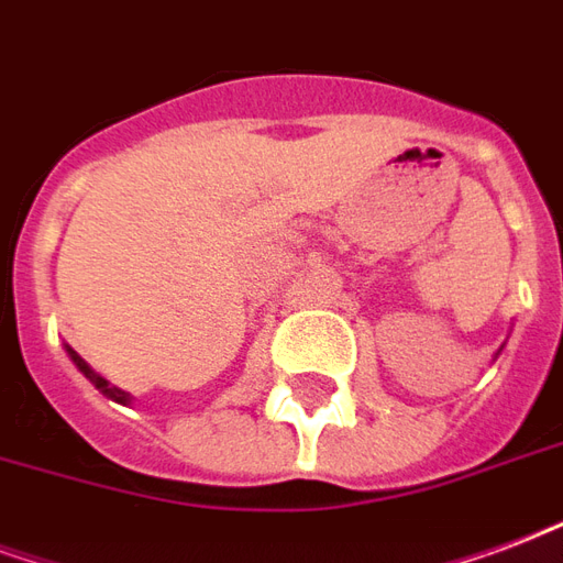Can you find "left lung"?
Wrapping results in <instances>:
<instances>
[{
  "label": "left lung",
  "mask_w": 563,
  "mask_h": 563,
  "mask_svg": "<svg viewBox=\"0 0 563 563\" xmlns=\"http://www.w3.org/2000/svg\"><path fill=\"white\" fill-rule=\"evenodd\" d=\"M496 356H498V353H496Z\"/></svg>",
  "instance_id": "obj_1"
}]
</instances>
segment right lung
I'll return each instance as SVG.
<instances>
[{
	"label": "right lung",
	"mask_w": 563,
	"mask_h": 563,
	"mask_svg": "<svg viewBox=\"0 0 563 563\" xmlns=\"http://www.w3.org/2000/svg\"><path fill=\"white\" fill-rule=\"evenodd\" d=\"M65 350H67V356H70V362H74L76 367H79V374H82V377L88 379V383H91V386L97 388V391H100V395H106L109 397V400H115V404H130V400H133V397H130V391H124V388H118V386H112V383H109V379L106 377H100V374H97L95 367L88 365L86 358L79 356V353H76L74 346L70 344H65Z\"/></svg>",
	"instance_id": "1"
}]
</instances>
